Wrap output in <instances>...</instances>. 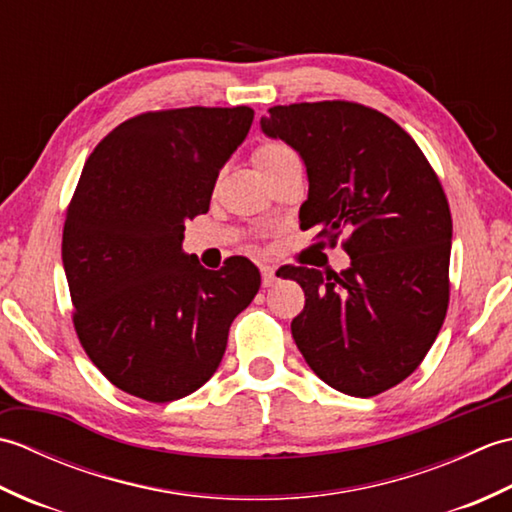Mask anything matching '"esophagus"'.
I'll use <instances>...</instances> for the list:
<instances>
[{
	"label": "esophagus",
	"mask_w": 512,
	"mask_h": 512,
	"mask_svg": "<svg viewBox=\"0 0 512 512\" xmlns=\"http://www.w3.org/2000/svg\"><path fill=\"white\" fill-rule=\"evenodd\" d=\"M277 281V275H275V268L273 266H262V284L264 288H270Z\"/></svg>",
	"instance_id": "34e87169"
}]
</instances>
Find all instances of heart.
<instances>
[{"instance_id":"heart-1","label":"heart","mask_w":512,"mask_h":512,"mask_svg":"<svg viewBox=\"0 0 512 512\" xmlns=\"http://www.w3.org/2000/svg\"><path fill=\"white\" fill-rule=\"evenodd\" d=\"M253 160H255L257 169L262 171V176H264V173H268V171L284 167V165H288V162L299 160V156L295 149L286 143H281V140H266V143H262L253 151Z\"/></svg>"}]
</instances>
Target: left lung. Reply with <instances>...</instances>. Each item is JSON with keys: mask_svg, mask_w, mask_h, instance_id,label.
Returning <instances> with one entry per match:
<instances>
[{"mask_svg": "<svg viewBox=\"0 0 512 512\" xmlns=\"http://www.w3.org/2000/svg\"><path fill=\"white\" fill-rule=\"evenodd\" d=\"M262 132L308 171L301 228L343 248L341 273L286 266L306 292L292 339L323 383L369 398L402 383L431 350L449 308L451 211L405 129L372 107L321 101L270 107Z\"/></svg>", "mask_w": 512, "mask_h": 512, "instance_id": "8db88e82", "label": "left lung"}]
</instances>
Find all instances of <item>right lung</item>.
<instances>
[{"mask_svg":"<svg viewBox=\"0 0 512 512\" xmlns=\"http://www.w3.org/2000/svg\"><path fill=\"white\" fill-rule=\"evenodd\" d=\"M255 112L184 107L129 118L88 158L63 226L74 330L118 389L149 402L193 394L226 350L262 277L246 257L206 270L182 250Z\"/></svg>","mask_w":512,"mask_h":512,"instance_id":"right-lung-1","label":"right lung"}]
</instances>
